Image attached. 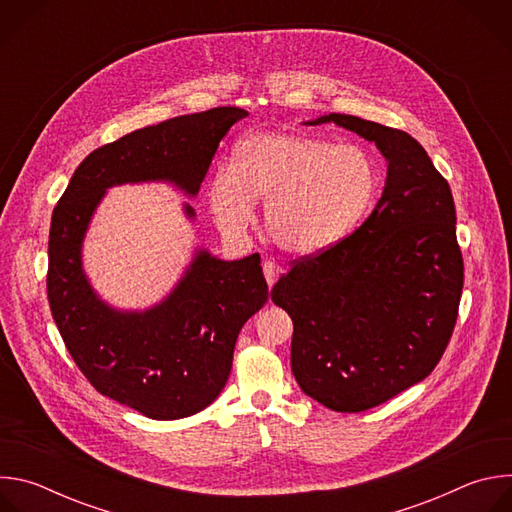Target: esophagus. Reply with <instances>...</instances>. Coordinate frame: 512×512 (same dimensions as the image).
I'll return each mask as SVG.
<instances>
[{
    "instance_id": "esophagus-1",
    "label": "esophagus",
    "mask_w": 512,
    "mask_h": 512,
    "mask_svg": "<svg viewBox=\"0 0 512 512\" xmlns=\"http://www.w3.org/2000/svg\"><path fill=\"white\" fill-rule=\"evenodd\" d=\"M263 273H265V279H267V283L271 287L277 281V277L283 273V269L275 261H265L263 263Z\"/></svg>"
}]
</instances>
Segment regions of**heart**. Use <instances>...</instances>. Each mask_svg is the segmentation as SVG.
I'll list each match as a JSON object with an SVG mask.
<instances>
[{
    "label": "heart",
    "instance_id": "obj_1",
    "mask_svg": "<svg viewBox=\"0 0 512 512\" xmlns=\"http://www.w3.org/2000/svg\"><path fill=\"white\" fill-rule=\"evenodd\" d=\"M379 170L367 150L330 139L259 131L235 143L231 164L208 182V206L237 237L263 202V229L285 253L320 255L350 237L375 206Z\"/></svg>",
    "mask_w": 512,
    "mask_h": 512
}]
</instances>
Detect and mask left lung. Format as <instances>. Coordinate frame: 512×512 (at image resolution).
<instances>
[{
    "mask_svg": "<svg viewBox=\"0 0 512 512\" xmlns=\"http://www.w3.org/2000/svg\"><path fill=\"white\" fill-rule=\"evenodd\" d=\"M387 162L383 194L340 245L298 261L271 289L294 320L291 373L340 413L371 409L423 381L442 358L464 285L450 184L409 133L330 113Z\"/></svg>",
    "mask_w": 512,
    "mask_h": 512,
    "instance_id": "left-lung-1",
    "label": "left lung"
}]
</instances>
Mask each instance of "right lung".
I'll return each instance as SVG.
<instances>
[{"instance_id": "1", "label": "right lung", "mask_w": 512, "mask_h": 512, "mask_svg": "<svg viewBox=\"0 0 512 512\" xmlns=\"http://www.w3.org/2000/svg\"><path fill=\"white\" fill-rule=\"evenodd\" d=\"M247 115L216 107L131 131L81 162L52 212L46 287L60 336L101 395L150 419L194 415L221 395L239 332L269 296L261 257L225 261L196 245L160 302L121 310L85 271V237L109 188L162 182L196 198L218 143ZM182 212L194 223L188 202Z\"/></svg>"}]
</instances>
